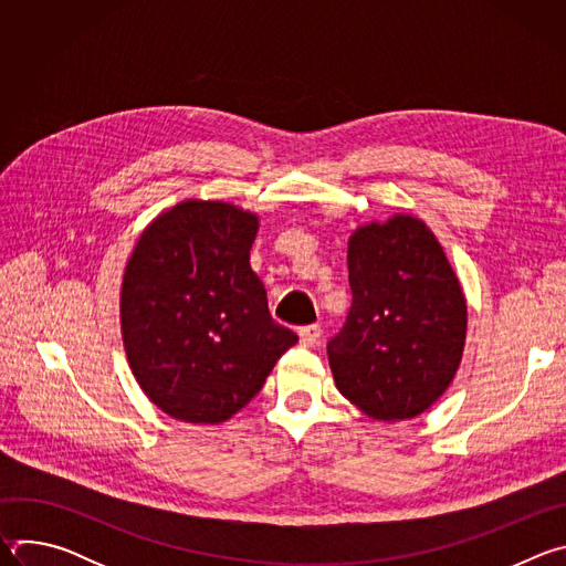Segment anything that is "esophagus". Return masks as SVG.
<instances>
[{
	"instance_id": "1",
	"label": "esophagus",
	"mask_w": 566,
	"mask_h": 566,
	"mask_svg": "<svg viewBox=\"0 0 566 566\" xmlns=\"http://www.w3.org/2000/svg\"><path fill=\"white\" fill-rule=\"evenodd\" d=\"M300 343L306 345V347H313L319 343V336H322V329L317 325H306V327H300Z\"/></svg>"
}]
</instances>
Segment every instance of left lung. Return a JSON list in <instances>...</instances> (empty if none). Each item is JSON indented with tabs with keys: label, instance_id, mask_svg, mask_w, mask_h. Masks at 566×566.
Wrapping results in <instances>:
<instances>
[{
	"label": "left lung",
	"instance_id": "8db88e82",
	"mask_svg": "<svg viewBox=\"0 0 566 566\" xmlns=\"http://www.w3.org/2000/svg\"><path fill=\"white\" fill-rule=\"evenodd\" d=\"M352 308L327 343L336 387L380 421L426 412L465 343V300L430 228L396 214L358 228L347 251Z\"/></svg>",
	"mask_w": 566,
	"mask_h": 566
}]
</instances>
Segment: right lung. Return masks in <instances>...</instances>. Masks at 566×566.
Returning a JSON list of instances; mask_svg holds the SVG:
<instances>
[{
	"label": "right lung",
	"mask_w": 566,
	"mask_h": 566,
	"mask_svg": "<svg viewBox=\"0 0 566 566\" xmlns=\"http://www.w3.org/2000/svg\"><path fill=\"white\" fill-rule=\"evenodd\" d=\"M258 217L184 201L156 217L129 258L120 322L129 367L156 408L221 423L262 389L297 336L269 313L251 269Z\"/></svg>",
	"instance_id": "1"
}]
</instances>
